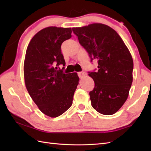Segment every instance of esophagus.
Listing matches in <instances>:
<instances>
[{
  "label": "esophagus",
  "instance_id": "1",
  "mask_svg": "<svg viewBox=\"0 0 151 151\" xmlns=\"http://www.w3.org/2000/svg\"><path fill=\"white\" fill-rule=\"evenodd\" d=\"M78 75L80 77V78H83L85 76L86 74L84 72H79V73H78Z\"/></svg>",
  "mask_w": 151,
  "mask_h": 151
}]
</instances>
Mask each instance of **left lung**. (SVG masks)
I'll return each mask as SVG.
<instances>
[{
    "label": "left lung",
    "mask_w": 151,
    "mask_h": 151,
    "mask_svg": "<svg viewBox=\"0 0 151 151\" xmlns=\"http://www.w3.org/2000/svg\"><path fill=\"white\" fill-rule=\"evenodd\" d=\"M73 31L91 60L98 62L97 71L88 74L95 82L89 92L91 106L100 114H114L129 97L133 81L132 55L119 35L108 25L93 23Z\"/></svg>",
    "instance_id": "1"
}]
</instances>
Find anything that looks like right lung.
<instances>
[{"label":"right lung","instance_id":"obj_1","mask_svg":"<svg viewBox=\"0 0 151 151\" xmlns=\"http://www.w3.org/2000/svg\"><path fill=\"white\" fill-rule=\"evenodd\" d=\"M71 33V28H45L32 38L26 51L25 86L40 111L50 117L60 116L71 106L78 85L77 73L56 70L60 64L65 65L61 45Z\"/></svg>","mask_w":151,"mask_h":151}]
</instances>
